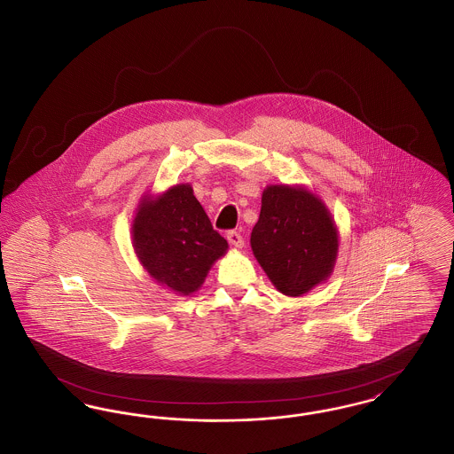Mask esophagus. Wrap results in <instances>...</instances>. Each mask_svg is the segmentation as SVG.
Instances as JSON below:
<instances>
[{"label": "esophagus", "mask_w": 454, "mask_h": 454, "mask_svg": "<svg viewBox=\"0 0 454 454\" xmlns=\"http://www.w3.org/2000/svg\"><path fill=\"white\" fill-rule=\"evenodd\" d=\"M228 241H230V245L231 247H235V248H243V245H245V241H243V237L238 233V231H230L228 235Z\"/></svg>", "instance_id": "1"}]
</instances>
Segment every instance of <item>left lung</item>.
Returning <instances> with one entry per match:
<instances>
[{"label": "left lung", "mask_w": 454, "mask_h": 454, "mask_svg": "<svg viewBox=\"0 0 454 454\" xmlns=\"http://www.w3.org/2000/svg\"><path fill=\"white\" fill-rule=\"evenodd\" d=\"M250 245L274 287L296 298L332 276L339 230L324 200L309 189L267 185Z\"/></svg>", "instance_id": "8db88e82"}]
</instances>
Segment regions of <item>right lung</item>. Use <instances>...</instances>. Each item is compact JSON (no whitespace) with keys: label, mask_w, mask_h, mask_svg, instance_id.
I'll return each instance as SVG.
<instances>
[{"label":"right lung","mask_w":454,"mask_h":454,"mask_svg":"<svg viewBox=\"0 0 454 454\" xmlns=\"http://www.w3.org/2000/svg\"><path fill=\"white\" fill-rule=\"evenodd\" d=\"M130 235L143 269L178 296L195 293L228 252V241L213 230L191 184L143 195Z\"/></svg>","instance_id":"right-lung-1"}]
</instances>
